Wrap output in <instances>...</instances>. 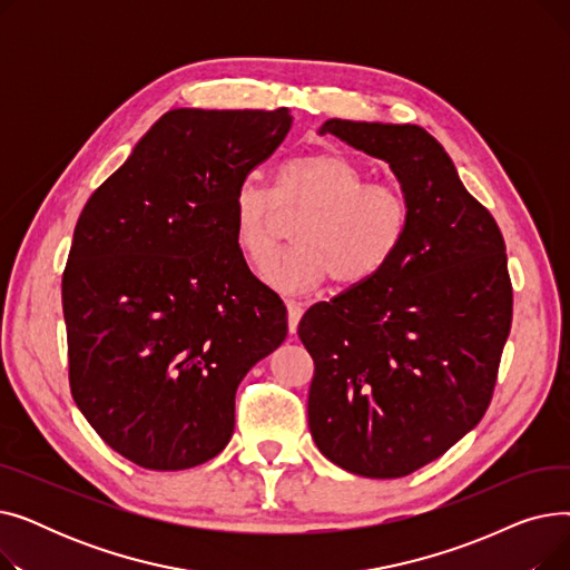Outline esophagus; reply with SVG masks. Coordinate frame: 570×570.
<instances>
[{
	"label": "esophagus",
	"mask_w": 570,
	"mask_h": 570,
	"mask_svg": "<svg viewBox=\"0 0 570 570\" xmlns=\"http://www.w3.org/2000/svg\"><path fill=\"white\" fill-rule=\"evenodd\" d=\"M286 309H288V333L295 335L297 323H301V318H303V307L297 303H286Z\"/></svg>",
	"instance_id": "34e87169"
}]
</instances>
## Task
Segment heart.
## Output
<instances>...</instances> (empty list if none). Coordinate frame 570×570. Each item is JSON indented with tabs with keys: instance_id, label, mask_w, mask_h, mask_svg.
<instances>
[{
	"instance_id": "1",
	"label": "heart",
	"mask_w": 570,
	"mask_h": 570,
	"mask_svg": "<svg viewBox=\"0 0 570 570\" xmlns=\"http://www.w3.org/2000/svg\"><path fill=\"white\" fill-rule=\"evenodd\" d=\"M277 205L303 213L293 226L295 245L265 267V282L282 293H307L327 277L342 286L372 279L393 261L409 230V203L385 183H367L365 168L342 153L288 159L275 191L245 177L233 196V237L256 265L273 254Z\"/></svg>"
}]
</instances>
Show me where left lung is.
Segmentation results:
<instances>
[{
    "label": "left lung",
    "instance_id": "1",
    "mask_svg": "<svg viewBox=\"0 0 570 570\" xmlns=\"http://www.w3.org/2000/svg\"><path fill=\"white\" fill-rule=\"evenodd\" d=\"M385 161L409 203L393 261L297 325L314 361L309 430L333 464L402 478L481 423L511 333L513 288L497 222L417 125L325 119Z\"/></svg>",
    "mask_w": 570,
    "mask_h": 570
}]
</instances>
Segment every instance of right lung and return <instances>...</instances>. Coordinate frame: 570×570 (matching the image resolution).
Segmentation results:
<instances>
[{"label":"right lung","instance_id":"1","mask_svg":"<svg viewBox=\"0 0 570 570\" xmlns=\"http://www.w3.org/2000/svg\"><path fill=\"white\" fill-rule=\"evenodd\" d=\"M291 125L288 108L168 110L82 207L62 279L71 395L142 469L217 458L239 381L286 340L282 297L235 245L233 196Z\"/></svg>","mask_w":570,"mask_h":570}]
</instances>
